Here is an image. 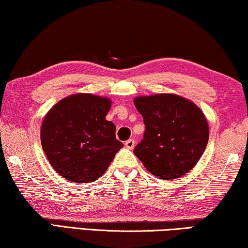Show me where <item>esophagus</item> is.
Segmentation results:
<instances>
[{
  "label": "esophagus",
  "mask_w": 248,
  "mask_h": 248,
  "mask_svg": "<svg viewBox=\"0 0 248 248\" xmlns=\"http://www.w3.org/2000/svg\"><path fill=\"white\" fill-rule=\"evenodd\" d=\"M125 146H126L127 148H129V150H133L135 146V140H127L126 142H125Z\"/></svg>",
  "instance_id": "1"
}]
</instances>
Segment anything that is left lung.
Wrapping results in <instances>:
<instances>
[{
	"instance_id": "8db88e82",
	"label": "left lung",
	"mask_w": 248,
	"mask_h": 248,
	"mask_svg": "<svg viewBox=\"0 0 248 248\" xmlns=\"http://www.w3.org/2000/svg\"><path fill=\"white\" fill-rule=\"evenodd\" d=\"M134 104L145 124L134 154L148 172L161 180H174L189 172L208 142L203 112L174 94L136 97Z\"/></svg>"
}]
</instances>
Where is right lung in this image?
Instances as JSON below:
<instances>
[{
    "mask_svg": "<svg viewBox=\"0 0 248 248\" xmlns=\"http://www.w3.org/2000/svg\"><path fill=\"white\" fill-rule=\"evenodd\" d=\"M109 98L74 94L49 109L41 128L42 147L55 172L74 183L96 181L123 147L106 121Z\"/></svg>",
    "mask_w": 248,
    "mask_h": 248,
    "instance_id": "right-lung-1",
    "label": "right lung"
}]
</instances>
